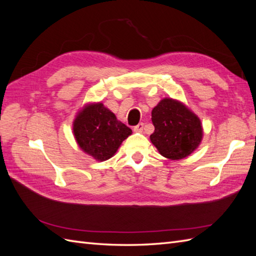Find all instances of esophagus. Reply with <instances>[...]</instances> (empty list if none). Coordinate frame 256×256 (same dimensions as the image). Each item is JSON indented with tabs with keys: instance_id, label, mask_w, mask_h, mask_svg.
<instances>
[{
	"instance_id": "esophagus-1",
	"label": "esophagus",
	"mask_w": 256,
	"mask_h": 256,
	"mask_svg": "<svg viewBox=\"0 0 256 256\" xmlns=\"http://www.w3.org/2000/svg\"><path fill=\"white\" fill-rule=\"evenodd\" d=\"M143 127H144V124H143V122H140V124H138L136 126L134 127V130L136 131V132H142V131H143Z\"/></svg>"
}]
</instances>
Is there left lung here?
I'll return each instance as SVG.
<instances>
[{
	"mask_svg": "<svg viewBox=\"0 0 256 256\" xmlns=\"http://www.w3.org/2000/svg\"><path fill=\"white\" fill-rule=\"evenodd\" d=\"M152 122L154 131L150 141L166 158H186L202 140L203 129L198 116L171 98L161 100L154 108Z\"/></svg>",
	"mask_w": 256,
	"mask_h": 256,
	"instance_id": "8db88e82",
	"label": "left lung"
}]
</instances>
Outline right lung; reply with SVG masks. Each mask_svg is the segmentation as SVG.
Listing matches in <instances>:
<instances>
[{"label":"right lung","instance_id":"obj_1","mask_svg":"<svg viewBox=\"0 0 256 256\" xmlns=\"http://www.w3.org/2000/svg\"><path fill=\"white\" fill-rule=\"evenodd\" d=\"M131 129L116 120V116L102 104H94L83 109L74 122V134L83 152L98 161L110 159Z\"/></svg>","mask_w":256,"mask_h":256}]
</instances>
